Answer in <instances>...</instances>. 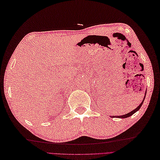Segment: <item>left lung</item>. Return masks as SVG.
Returning <instances> with one entry per match:
<instances>
[{
	"label": "left lung",
	"mask_w": 160,
	"mask_h": 160,
	"mask_svg": "<svg viewBox=\"0 0 160 160\" xmlns=\"http://www.w3.org/2000/svg\"><path fill=\"white\" fill-rule=\"evenodd\" d=\"M146 92H145V97H146ZM145 97H144V98L143 99V101L142 102V103H140L139 105L138 106V108H136L135 109L132 110L131 112H130L127 113V114H126V115H121V116H112V118H115V117H117V118H127V117H130L131 115H132L133 114H134L135 112H136L137 111H138V110H139L140 109V108H141V106H142L143 102H144V99H145Z\"/></svg>",
	"instance_id": "obj_1"
}]
</instances>
